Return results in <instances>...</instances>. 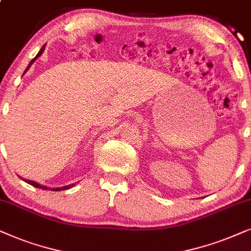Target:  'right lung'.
<instances>
[{"label":"right lung","instance_id":"1","mask_svg":"<svg viewBox=\"0 0 251 251\" xmlns=\"http://www.w3.org/2000/svg\"><path fill=\"white\" fill-rule=\"evenodd\" d=\"M45 47H46V45L42 47V48H41V50H40V51H39V53H38V55H36V56H35V57L32 59V61H31V63H29V64H28V66H27V68H26V70H25V72H24V73H26V71H27V70L29 69V66H31V65L33 64V63H34V61H35V59H36V58H38V57H39V56H41V55H42V52H43V51H45ZM22 179H23V178H22ZM23 180H24V181H25V182H27V183H29V185H32L33 187H36V188H41V189H46V190H47V189H50V190H52V192H58V190H65V189H69V188H71V187H73V183H72V185H69V186H64V187H58V188H49V187H47V186H42V185H40V183H38V182H35V181H32V180H27V179H23Z\"/></svg>","mask_w":251,"mask_h":251}]
</instances>
